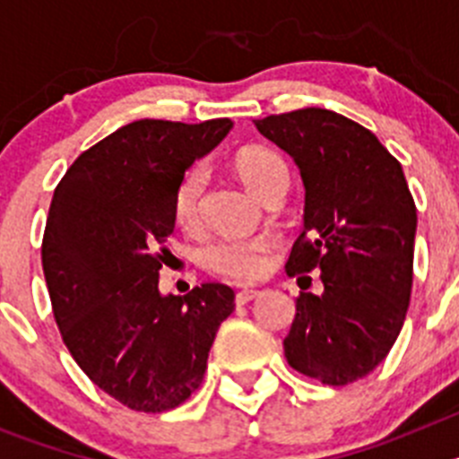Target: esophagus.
<instances>
[{
    "label": "esophagus",
    "instance_id": "34e87169",
    "mask_svg": "<svg viewBox=\"0 0 459 459\" xmlns=\"http://www.w3.org/2000/svg\"><path fill=\"white\" fill-rule=\"evenodd\" d=\"M257 296H259L257 290H241L237 291V299H234V301H237V306H246V303H250L253 299H257Z\"/></svg>",
    "mask_w": 459,
    "mask_h": 459
}]
</instances>
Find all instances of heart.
<instances>
[{
	"instance_id": "1",
	"label": "heart",
	"mask_w": 459,
	"mask_h": 459,
	"mask_svg": "<svg viewBox=\"0 0 459 459\" xmlns=\"http://www.w3.org/2000/svg\"><path fill=\"white\" fill-rule=\"evenodd\" d=\"M234 168L243 184L248 186L257 197L271 200L290 188V165L278 152L266 147H246L234 158ZM204 169L190 168L181 177L172 197L174 222L184 232H195L200 227L202 190H204ZM271 241L266 237H238L218 238L209 243L202 253V262L211 273L222 275L234 282H250L259 278L271 264Z\"/></svg>"
}]
</instances>
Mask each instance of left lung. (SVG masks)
I'll use <instances>...</instances> for the list:
<instances>
[{"label": "left lung", "instance_id": "left-lung-1", "mask_svg": "<svg viewBox=\"0 0 459 459\" xmlns=\"http://www.w3.org/2000/svg\"><path fill=\"white\" fill-rule=\"evenodd\" d=\"M299 165L306 186L303 232L287 275L324 291H301L285 338L296 372L328 386L370 375L407 317L413 282L416 204L403 165L368 128L322 108L255 121Z\"/></svg>", "mask_w": 459, "mask_h": 459}]
</instances>
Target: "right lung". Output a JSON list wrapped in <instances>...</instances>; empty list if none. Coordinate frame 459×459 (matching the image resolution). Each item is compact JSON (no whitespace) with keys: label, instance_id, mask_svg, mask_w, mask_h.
Wrapping results in <instances>:
<instances>
[{"label":"right lung","instance_id":"right-lung-1","mask_svg":"<svg viewBox=\"0 0 459 459\" xmlns=\"http://www.w3.org/2000/svg\"><path fill=\"white\" fill-rule=\"evenodd\" d=\"M230 128V119L133 121L80 153L55 188L40 248L55 322L84 375L133 411L186 403L234 310L221 282L158 291L174 190Z\"/></svg>","mask_w":459,"mask_h":459}]
</instances>
